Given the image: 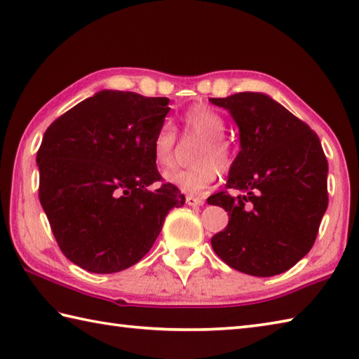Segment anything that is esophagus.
<instances>
[{
	"instance_id": "esophagus-1",
	"label": "esophagus",
	"mask_w": 359,
	"mask_h": 359,
	"mask_svg": "<svg viewBox=\"0 0 359 359\" xmlns=\"http://www.w3.org/2000/svg\"><path fill=\"white\" fill-rule=\"evenodd\" d=\"M186 204H189V206H203L204 200H203V198H198V196L187 195V196H186Z\"/></svg>"
}]
</instances>
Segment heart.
I'll use <instances>...</instances> for the list:
<instances>
[{"label":"heart","mask_w":359,"mask_h":359,"mask_svg":"<svg viewBox=\"0 0 359 359\" xmlns=\"http://www.w3.org/2000/svg\"><path fill=\"white\" fill-rule=\"evenodd\" d=\"M180 126L186 136L201 139V145L196 150L195 163L198 165L186 170H175L165 175V181L187 194H204L214 186L218 178L217 168L224 173L231 169L233 163V145L223 133L226 122L220 113L204 104L189 107L180 116ZM173 130L161 127L153 141V158L159 169H169L173 165L175 149Z\"/></svg>","instance_id":"1"}]
</instances>
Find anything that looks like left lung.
Returning <instances> with one entry per match:
<instances>
[{
    "label": "left lung",
    "mask_w": 359,
    "mask_h": 359,
    "mask_svg": "<svg viewBox=\"0 0 359 359\" xmlns=\"http://www.w3.org/2000/svg\"><path fill=\"white\" fill-rule=\"evenodd\" d=\"M228 109L238 127L240 151L226 189L209 204L229 214L224 231L210 243L237 271L271 277L305 257L328 206V164L318 135L263 93L210 97Z\"/></svg>",
    "instance_id": "left-lung-1"
}]
</instances>
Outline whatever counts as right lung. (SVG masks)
<instances>
[{
  "label": "right lung",
  "instance_id": "right-lung-1",
  "mask_svg": "<svg viewBox=\"0 0 359 359\" xmlns=\"http://www.w3.org/2000/svg\"><path fill=\"white\" fill-rule=\"evenodd\" d=\"M167 97L102 90L54 121L36 153L39 196L62 252L77 266L111 274L141 260L169 210L186 198L161 181L153 141Z\"/></svg>",
  "mask_w": 359,
  "mask_h": 359
}]
</instances>
